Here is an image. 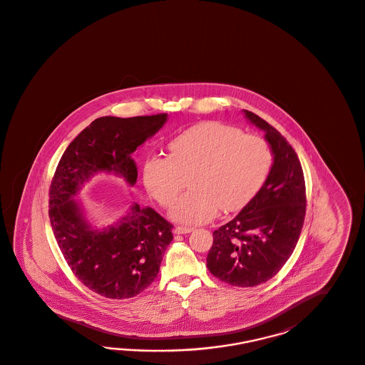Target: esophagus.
I'll use <instances>...</instances> for the list:
<instances>
[{
    "label": "esophagus",
    "instance_id": "34e87169",
    "mask_svg": "<svg viewBox=\"0 0 365 365\" xmlns=\"http://www.w3.org/2000/svg\"><path fill=\"white\" fill-rule=\"evenodd\" d=\"M194 230V227H175V233L176 235H187V233H191Z\"/></svg>",
    "mask_w": 365,
    "mask_h": 365
}]
</instances>
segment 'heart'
Returning a JSON list of instances; mask_svg holds the SVG:
<instances>
[{
	"label": "heart",
	"instance_id": "heart-1",
	"mask_svg": "<svg viewBox=\"0 0 365 365\" xmlns=\"http://www.w3.org/2000/svg\"><path fill=\"white\" fill-rule=\"evenodd\" d=\"M170 158L152 155L143 167L145 189L165 209L179 200L183 176L192 191L176 207V220L205 224L220 209L236 212L260 191L269 174L272 155L264 138L241 133L215 121L190 126L168 144Z\"/></svg>",
	"mask_w": 365,
	"mask_h": 365
}]
</instances>
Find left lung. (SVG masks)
<instances>
[{
    "label": "left lung",
    "mask_w": 365,
    "mask_h": 365,
    "mask_svg": "<svg viewBox=\"0 0 365 365\" xmlns=\"http://www.w3.org/2000/svg\"><path fill=\"white\" fill-rule=\"evenodd\" d=\"M242 112L264 130L274 163L253 200L214 230L206 260L221 282L255 287L275 277L295 250L306 214V186L301 162L289 141L257 114Z\"/></svg>",
    "instance_id": "1"
}]
</instances>
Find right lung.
I'll return each mask as SVG.
<instances>
[{
  "label": "right lung",
  "mask_w": 365,
  "mask_h": 365,
  "mask_svg": "<svg viewBox=\"0 0 365 365\" xmlns=\"http://www.w3.org/2000/svg\"><path fill=\"white\" fill-rule=\"evenodd\" d=\"M165 121L167 113L100 117L70 143L52 178L53 236L76 277L105 298H132L151 284L173 241V225L151 207L135 203L112 225L93 227L74 197L97 173H112L133 186L138 167L132 153Z\"/></svg>",
  "instance_id": "1"
}]
</instances>
